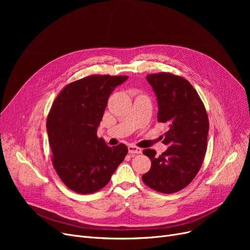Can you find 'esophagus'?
I'll return each mask as SVG.
<instances>
[{
	"instance_id": "obj_1",
	"label": "esophagus",
	"mask_w": 250,
	"mask_h": 250,
	"mask_svg": "<svg viewBox=\"0 0 250 250\" xmlns=\"http://www.w3.org/2000/svg\"><path fill=\"white\" fill-rule=\"evenodd\" d=\"M127 149H128L129 154H141L142 153V149L135 146V145H129L127 147Z\"/></svg>"
}]
</instances>
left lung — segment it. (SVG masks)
<instances>
[{"mask_svg":"<svg viewBox=\"0 0 250 250\" xmlns=\"http://www.w3.org/2000/svg\"><path fill=\"white\" fill-rule=\"evenodd\" d=\"M147 81L158 102V122L168 130L163 143L169 148L160 156L144 150L151 168L142 176L146 186L162 193H174L188 187L200 171L207 151L208 118L192 85L170 73L150 74Z\"/></svg>","mask_w":250,"mask_h":250,"instance_id":"left-lung-1","label":"left lung"}]
</instances>
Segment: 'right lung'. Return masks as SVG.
<instances>
[{
	"label": "right lung",
	"mask_w": 250,
	"mask_h": 250,
	"mask_svg": "<svg viewBox=\"0 0 250 250\" xmlns=\"http://www.w3.org/2000/svg\"><path fill=\"white\" fill-rule=\"evenodd\" d=\"M127 76L91 75L65 86L46 121L52 165L75 192L87 194L109 182L127 154L125 144L109 147L97 137L108 97Z\"/></svg>",
	"instance_id": "obj_1"
}]
</instances>
